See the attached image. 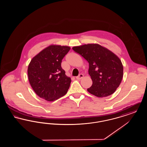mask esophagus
Masks as SVG:
<instances>
[{"label":"esophagus","instance_id":"esophagus-1","mask_svg":"<svg viewBox=\"0 0 147 147\" xmlns=\"http://www.w3.org/2000/svg\"><path fill=\"white\" fill-rule=\"evenodd\" d=\"M83 77H84V76H83V74H80L78 77H76V79L78 80H80V79H82Z\"/></svg>","mask_w":147,"mask_h":147}]
</instances>
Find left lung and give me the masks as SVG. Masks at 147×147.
I'll use <instances>...</instances> for the list:
<instances>
[{"label": "left lung", "instance_id": "obj_1", "mask_svg": "<svg viewBox=\"0 0 147 147\" xmlns=\"http://www.w3.org/2000/svg\"><path fill=\"white\" fill-rule=\"evenodd\" d=\"M89 64V74L92 84L87 89L91 94L103 98L112 94L121 83L123 68L119 57L98 44H88L72 48Z\"/></svg>", "mask_w": 147, "mask_h": 147}]
</instances>
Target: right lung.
Listing matches in <instances>:
<instances>
[{"label":"right lung","instance_id":"1","mask_svg":"<svg viewBox=\"0 0 147 147\" xmlns=\"http://www.w3.org/2000/svg\"><path fill=\"white\" fill-rule=\"evenodd\" d=\"M70 47L51 45L35 56L28 64V80L35 93L48 101L65 95L71 79L61 67L62 60Z\"/></svg>","mask_w":147,"mask_h":147}]
</instances>
